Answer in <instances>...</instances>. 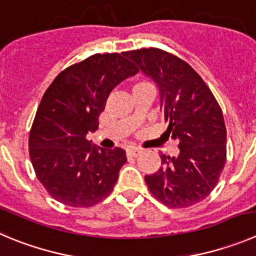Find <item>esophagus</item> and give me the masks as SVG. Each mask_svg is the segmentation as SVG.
<instances>
[{
    "label": "esophagus",
    "instance_id": "esophagus-1",
    "mask_svg": "<svg viewBox=\"0 0 256 256\" xmlns=\"http://www.w3.org/2000/svg\"><path fill=\"white\" fill-rule=\"evenodd\" d=\"M126 154H128V156L136 158L138 155L142 154V149H138V148H131V149H128Z\"/></svg>",
    "mask_w": 256,
    "mask_h": 256
}]
</instances>
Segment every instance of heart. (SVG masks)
Here are the masks:
<instances>
[{"mask_svg": "<svg viewBox=\"0 0 256 256\" xmlns=\"http://www.w3.org/2000/svg\"><path fill=\"white\" fill-rule=\"evenodd\" d=\"M145 88H152V86L150 84L149 82H145V80H140V82H136L135 84L132 86V90H145Z\"/></svg>", "mask_w": 256, "mask_h": 256, "instance_id": "heart-1", "label": "heart"}]
</instances>
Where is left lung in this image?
I'll return each instance as SVG.
<instances>
[{
	"instance_id": "left-lung-1",
	"label": "left lung",
	"mask_w": 256,
	"mask_h": 256,
	"mask_svg": "<svg viewBox=\"0 0 256 256\" xmlns=\"http://www.w3.org/2000/svg\"><path fill=\"white\" fill-rule=\"evenodd\" d=\"M156 83L166 139L178 142V156L162 154V166L145 182L152 194L170 208L193 206L216 187L226 163V126L208 86L188 63L158 48L126 52Z\"/></svg>"
}]
</instances>
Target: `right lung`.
<instances>
[{
	"label": "right lung",
	"instance_id": "obj_1",
	"mask_svg": "<svg viewBox=\"0 0 256 256\" xmlns=\"http://www.w3.org/2000/svg\"><path fill=\"white\" fill-rule=\"evenodd\" d=\"M125 52L94 54L58 74L42 96L28 138L35 174L60 204L90 207L107 197L126 163L121 148L104 150L86 136L98 128L111 90L136 74Z\"/></svg>",
	"mask_w": 256,
	"mask_h": 256
}]
</instances>
